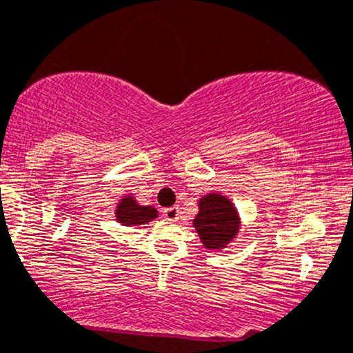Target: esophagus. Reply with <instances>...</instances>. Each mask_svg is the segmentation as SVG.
Listing matches in <instances>:
<instances>
[{"instance_id":"34e87169","label":"esophagus","mask_w":353,"mask_h":353,"mask_svg":"<svg viewBox=\"0 0 353 353\" xmlns=\"http://www.w3.org/2000/svg\"><path fill=\"white\" fill-rule=\"evenodd\" d=\"M163 216L168 221H176L178 219H180V210H178V207L165 208L163 210Z\"/></svg>"}]
</instances>
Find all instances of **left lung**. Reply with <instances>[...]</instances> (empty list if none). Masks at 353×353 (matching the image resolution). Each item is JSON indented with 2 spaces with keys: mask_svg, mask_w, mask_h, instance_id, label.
<instances>
[{
  "mask_svg": "<svg viewBox=\"0 0 353 353\" xmlns=\"http://www.w3.org/2000/svg\"><path fill=\"white\" fill-rule=\"evenodd\" d=\"M198 215L193 227L200 235L201 243L208 250H219L230 243L239 233V212L232 201L220 193H208L198 201Z\"/></svg>",
  "mask_w": 353,
  "mask_h": 353,
  "instance_id": "obj_1",
  "label": "left lung"
}]
</instances>
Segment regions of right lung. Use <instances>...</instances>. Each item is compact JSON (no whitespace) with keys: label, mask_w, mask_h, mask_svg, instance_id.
Wrapping results in <instances>:
<instances>
[{"label":"right lung","mask_w":353,"mask_h":353,"mask_svg":"<svg viewBox=\"0 0 353 353\" xmlns=\"http://www.w3.org/2000/svg\"><path fill=\"white\" fill-rule=\"evenodd\" d=\"M157 208L138 205L133 196L121 198L117 207V220L121 225H143L157 219Z\"/></svg>","instance_id":"1"}]
</instances>
